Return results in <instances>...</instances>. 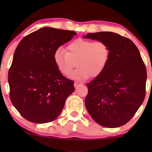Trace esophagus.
I'll list each match as a JSON object with an SVG mask.
<instances>
[{"label":"esophagus","instance_id":"obj_1","mask_svg":"<svg viewBox=\"0 0 152 152\" xmlns=\"http://www.w3.org/2000/svg\"><path fill=\"white\" fill-rule=\"evenodd\" d=\"M83 84V83L81 81H75L74 82V86L75 87H78L79 86H81V85Z\"/></svg>","mask_w":152,"mask_h":152}]
</instances>
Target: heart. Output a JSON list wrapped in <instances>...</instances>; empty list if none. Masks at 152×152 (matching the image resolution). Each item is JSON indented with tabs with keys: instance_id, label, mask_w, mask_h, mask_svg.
I'll return each mask as SVG.
<instances>
[{
	"instance_id": "1",
	"label": "heart",
	"mask_w": 152,
	"mask_h": 152,
	"mask_svg": "<svg viewBox=\"0 0 152 152\" xmlns=\"http://www.w3.org/2000/svg\"><path fill=\"white\" fill-rule=\"evenodd\" d=\"M111 49L104 41L76 39L69 43L67 52L59 48L54 52L53 61L56 66L65 76H69L76 64L78 69L71 78L85 80L96 77L105 70L109 61Z\"/></svg>"
}]
</instances>
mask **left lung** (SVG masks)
I'll return each mask as SVG.
<instances>
[{
    "label": "left lung",
    "mask_w": 152,
    "mask_h": 152,
    "mask_svg": "<svg viewBox=\"0 0 152 152\" xmlns=\"http://www.w3.org/2000/svg\"><path fill=\"white\" fill-rule=\"evenodd\" d=\"M83 38L104 41L111 49L105 70L87 83V111L101 126H123L145 98L146 70L139 50L130 39L115 33H89Z\"/></svg>",
    "instance_id": "1"
}]
</instances>
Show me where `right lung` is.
I'll return each mask as SVG.
<instances>
[{
	"label": "right lung",
	"mask_w": 152,
	"mask_h": 152,
	"mask_svg": "<svg viewBox=\"0 0 152 152\" xmlns=\"http://www.w3.org/2000/svg\"><path fill=\"white\" fill-rule=\"evenodd\" d=\"M73 31L44 27L18 43L8 71L10 98L28 121L44 124L55 120L74 82L63 76L53 61L54 52L76 36Z\"/></svg>",
	"instance_id": "obj_1"
}]
</instances>
